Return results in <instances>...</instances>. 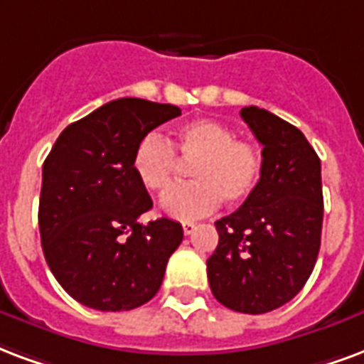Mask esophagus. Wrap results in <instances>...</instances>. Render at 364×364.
Returning <instances> with one entry per match:
<instances>
[{
	"label": "esophagus",
	"instance_id": "1",
	"mask_svg": "<svg viewBox=\"0 0 364 364\" xmlns=\"http://www.w3.org/2000/svg\"><path fill=\"white\" fill-rule=\"evenodd\" d=\"M181 225H183V233H185V235H191V233L196 230V223L193 222H183Z\"/></svg>",
	"mask_w": 364,
	"mask_h": 364
}]
</instances>
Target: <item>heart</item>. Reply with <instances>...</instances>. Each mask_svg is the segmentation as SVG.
I'll return each instance as SVG.
<instances>
[{
    "label": "heart",
    "instance_id": "b5f03b06",
    "mask_svg": "<svg viewBox=\"0 0 364 364\" xmlns=\"http://www.w3.org/2000/svg\"><path fill=\"white\" fill-rule=\"evenodd\" d=\"M192 161L193 183L161 196V214L173 220H196L220 206L247 200L262 177V152L257 144L235 139L233 129L214 119H193L177 129L171 141L148 133L131 158L134 177L150 193H161L173 181L177 155Z\"/></svg>",
    "mask_w": 364,
    "mask_h": 364
}]
</instances>
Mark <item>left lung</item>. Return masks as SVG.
Instances as JSON below:
<instances>
[{"label":"left lung","mask_w":364,"mask_h":364,"mask_svg":"<svg viewBox=\"0 0 364 364\" xmlns=\"http://www.w3.org/2000/svg\"><path fill=\"white\" fill-rule=\"evenodd\" d=\"M241 117L262 144V177L239 208L216 222L206 260L210 289L231 311L262 314L289 303L320 250L324 198L320 158L291 123L257 106Z\"/></svg>","instance_id":"obj_1"}]
</instances>
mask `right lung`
Instances as JSON below:
<instances>
[{"label":"right lung","mask_w":364,"mask_h":364,"mask_svg":"<svg viewBox=\"0 0 364 364\" xmlns=\"http://www.w3.org/2000/svg\"><path fill=\"white\" fill-rule=\"evenodd\" d=\"M181 115L141 98L107 102L63 129L42 168L38 225L46 262L59 285L96 311H131L160 289L181 245L179 222L139 218L152 208L134 177L136 142Z\"/></svg>","instance_id":"obj_1"}]
</instances>
